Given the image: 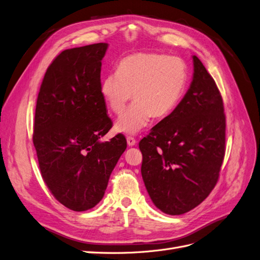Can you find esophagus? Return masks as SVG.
I'll return each mask as SVG.
<instances>
[{"label": "esophagus", "mask_w": 260, "mask_h": 260, "mask_svg": "<svg viewBox=\"0 0 260 260\" xmlns=\"http://www.w3.org/2000/svg\"><path fill=\"white\" fill-rule=\"evenodd\" d=\"M126 140H127V145H128L129 147H133V146L136 145V139H135L134 137L128 136L127 138H126Z\"/></svg>", "instance_id": "34e87169"}]
</instances>
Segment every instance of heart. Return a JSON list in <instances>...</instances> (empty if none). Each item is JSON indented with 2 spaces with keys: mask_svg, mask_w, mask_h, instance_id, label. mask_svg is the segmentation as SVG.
Here are the masks:
<instances>
[{
  "mask_svg": "<svg viewBox=\"0 0 260 260\" xmlns=\"http://www.w3.org/2000/svg\"><path fill=\"white\" fill-rule=\"evenodd\" d=\"M188 69L182 58L161 53H135L124 57L117 71L102 78L100 92L109 109L121 114L115 124L124 134H136L150 118L161 120L179 105L187 85Z\"/></svg>",
  "mask_w": 260,
  "mask_h": 260,
  "instance_id": "heart-1",
  "label": "heart"
}]
</instances>
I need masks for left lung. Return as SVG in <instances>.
<instances>
[{"instance_id": "left-lung-1", "label": "left lung", "mask_w": 260, "mask_h": 260, "mask_svg": "<svg viewBox=\"0 0 260 260\" xmlns=\"http://www.w3.org/2000/svg\"><path fill=\"white\" fill-rule=\"evenodd\" d=\"M186 94L139 142L142 175L154 206L179 216L194 209L216 186L225 153V114L216 81L194 55Z\"/></svg>"}]
</instances>
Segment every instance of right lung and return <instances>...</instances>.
<instances>
[{"label": "right lung", "instance_id": "obj_1", "mask_svg": "<svg viewBox=\"0 0 260 260\" xmlns=\"http://www.w3.org/2000/svg\"><path fill=\"white\" fill-rule=\"evenodd\" d=\"M107 43L62 51L44 74L37 98L32 142L51 194L74 211L102 199L127 144L122 134L101 143L112 127L100 92Z\"/></svg>", "mask_w": 260, "mask_h": 260}]
</instances>
